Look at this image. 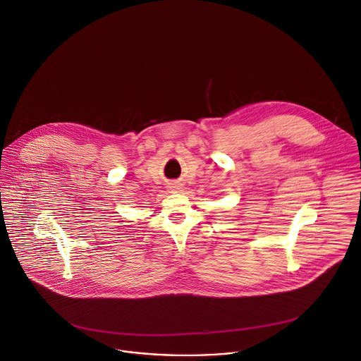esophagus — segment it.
Instances as JSON below:
<instances>
[{
    "instance_id": "obj_1",
    "label": "esophagus",
    "mask_w": 361,
    "mask_h": 361,
    "mask_svg": "<svg viewBox=\"0 0 361 361\" xmlns=\"http://www.w3.org/2000/svg\"><path fill=\"white\" fill-rule=\"evenodd\" d=\"M174 188H176V187H174ZM176 190H178V188H176Z\"/></svg>"
}]
</instances>
